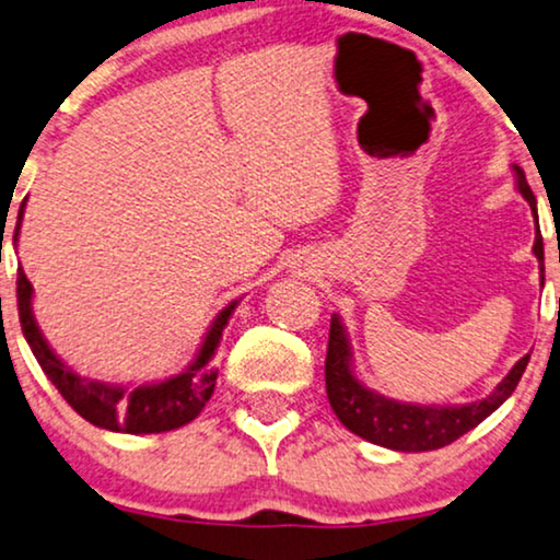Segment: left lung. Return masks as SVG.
<instances>
[{"instance_id":"left-lung-1","label":"left lung","mask_w":560,"mask_h":560,"mask_svg":"<svg viewBox=\"0 0 560 560\" xmlns=\"http://www.w3.org/2000/svg\"><path fill=\"white\" fill-rule=\"evenodd\" d=\"M517 174V189L530 202L535 212V194L525 182V174L514 166ZM535 256L542 264V237H535L533 245ZM542 268V266H540ZM530 355H523L514 363L510 374L497 384V389L487 399L468 401L458 407H435V405H405V401L386 399L382 394L371 392L358 382L353 374V353L346 327L332 315L330 319V340H327V358H325V386L327 399H330L332 412L346 424L350 432L361 435L363 441L384 445L392 451L420 453L435 451L443 445H451L474 430L476 424L487 420L510 394L517 389L523 378Z\"/></svg>"}]
</instances>
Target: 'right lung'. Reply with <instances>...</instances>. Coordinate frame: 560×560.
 I'll return each mask as SVG.
<instances>
[{
	"label": "right lung",
	"instance_id": "right-lung-1",
	"mask_svg": "<svg viewBox=\"0 0 560 560\" xmlns=\"http://www.w3.org/2000/svg\"><path fill=\"white\" fill-rule=\"evenodd\" d=\"M22 212H25V202L20 207L14 241H18L20 233ZM30 302H33V284L27 281L25 271L18 268V312L22 335H25L27 346L37 358V363H40V369L46 371V376L54 382L56 389L61 392V397L69 401L86 422L112 432H130V435L176 430L202 412L214 392V382H218L214 350H218L222 330H225L228 319L233 315L237 304L230 302L228 307L214 317V323L205 335L202 348H199V353L191 361L189 369L166 378V382L125 389V386H109L94 382V378H81L79 374H73L61 358L50 350L40 330H37Z\"/></svg>",
	"mask_w": 560,
	"mask_h": 560
}]
</instances>
